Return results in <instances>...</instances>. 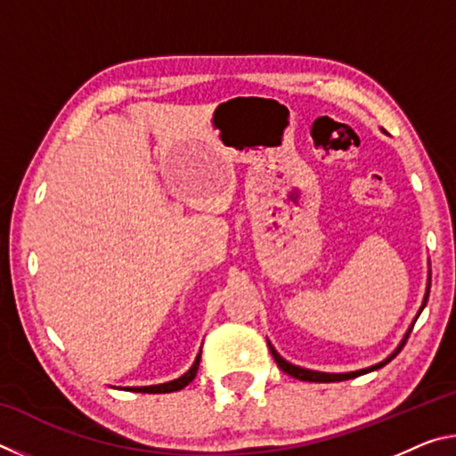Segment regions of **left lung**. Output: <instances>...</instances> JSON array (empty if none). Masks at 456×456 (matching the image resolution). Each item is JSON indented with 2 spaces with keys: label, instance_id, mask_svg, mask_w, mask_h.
Listing matches in <instances>:
<instances>
[{
  "label": "left lung",
  "instance_id": "obj_1",
  "mask_svg": "<svg viewBox=\"0 0 456 456\" xmlns=\"http://www.w3.org/2000/svg\"><path fill=\"white\" fill-rule=\"evenodd\" d=\"M428 289H430V273H428V285H427V293H424V299H422V305H420V310H419V314H416V318H414V322L419 320V315H420V312L424 310V305H427V299H428ZM414 322L411 323V328L406 330V334H404V338L400 339V344L396 346V350L390 354L388 358H384L382 362H378V364H374V366H368V368H362V370H356V372H318V370H307V368H302V366H296V364H289L288 360H283L280 354H277V350L273 348L272 346V342H267V346H269V350H272V356L275 358V362H277V366H280L285 374H289V376H293V378H297V380H304V382H342V380H350V378H356V376H360V374H368V372H372V370H378V368H382V366H386L388 364V362L396 356V354L403 350V346L406 344V339H408V334H411L412 331V326H414Z\"/></svg>",
  "mask_w": 456,
  "mask_h": 456
}]
</instances>
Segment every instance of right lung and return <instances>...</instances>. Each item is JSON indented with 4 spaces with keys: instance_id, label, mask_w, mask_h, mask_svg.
I'll use <instances>...</instances> for the list:
<instances>
[{
    "instance_id": "obj_1",
    "label": "right lung",
    "mask_w": 456,
    "mask_h": 456,
    "mask_svg": "<svg viewBox=\"0 0 456 456\" xmlns=\"http://www.w3.org/2000/svg\"><path fill=\"white\" fill-rule=\"evenodd\" d=\"M199 362H200V352L197 354V358H195V362H192V366L183 376L176 378V380L165 382V384H152V386H133V388H128V390L142 392V395H167V392L181 390V388H184V386H189L192 380H195L197 370H199Z\"/></svg>"
}]
</instances>
